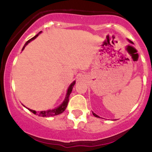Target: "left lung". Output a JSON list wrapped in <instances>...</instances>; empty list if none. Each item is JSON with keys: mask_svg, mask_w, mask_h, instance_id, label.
Returning <instances> with one entry per match:
<instances>
[{"mask_svg": "<svg viewBox=\"0 0 152 152\" xmlns=\"http://www.w3.org/2000/svg\"><path fill=\"white\" fill-rule=\"evenodd\" d=\"M130 41V40H129ZM130 42H131V41H130ZM93 115H94L95 116V117H97V118H99V116H98L97 115H96V114H95V113H93Z\"/></svg>", "mask_w": 152, "mask_h": 152, "instance_id": "left-lung-1", "label": "left lung"}]
</instances>
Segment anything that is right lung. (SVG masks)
Returning <instances> with one entry per match:
<instances>
[{"label": "right lung", "mask_w": 152, "mask_h": 152, "mask_svg": "<svg viewBox=\"0 0 152 152\" xmlns=\"http://www.w3.org/2000/svg\"><path fill=\"white\" fill-rule=\"evenodd\" d=\"M40 32H39V33H40ZM38 34H37L36 36H34V37H32L31 39H28V40L26 42L25 45H24V47L23 48L22 50H23L24 48H25L26 45L28 42H30L31 41L33 40V39H34L35 38L38 36ZM75 83H76V82L74 81V82H73V83L70 85L68 90H67V95H66V97H65V101H64L63 103L59 106V107H57V108L53 109V110H47V111H41V112H36V111H34V110H30V109H28V110H30L31 113H33L34 114L37 115L38 116H40V117H50V116H54V115H59V114H61V113H63V112L65 110V109H66V107L67 106V103H68V102H69V96H70V94L71 93L72 90H73V86H74Z\"/></svg>", "instance_id": "1"}]
</instances>
